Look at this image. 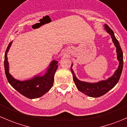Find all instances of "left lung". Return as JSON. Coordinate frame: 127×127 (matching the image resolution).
<instances>
[{
	"label": "left lung",
	"mask_w": 127,
	"mask_h": 127,
	"mask_svg": "<svg viewBox=\"0 0 127 127\" xmlns=\"http://www.w3.org/2000/svg\"><path fill=\"white\" fill-rule=\"evenodd\" d=\"M104 29L106 31V32L111 35V38L112 39V42L114 43V45L116 46L117 60L119 62L118 69L115 71L113 75L111 76V77L108 78L107 80H101V81L96 83L86 82L80 81L76 77L72 69V66L73 65L72 63L71 67V72L73 75V80H74V83H75L77 89L80 92H82L83 93L88 96L93 97V98L101 96L106 94L110 90L114 87L115 85L117 84L119 79H120L123 69V64H124L123 53L119 41L115 37L113 31L108 26V25L105 24Z\"/></svg>",
	"instance_id": "obj_1"
}]
</instances>
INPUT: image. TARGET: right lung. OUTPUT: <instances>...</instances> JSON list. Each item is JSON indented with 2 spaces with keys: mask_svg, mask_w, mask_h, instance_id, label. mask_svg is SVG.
I'll return each mask as SVG.
<instances>
[{
  "mask_svg": "<svg viewBox=\"0 0 127 127\" xmlns=\"http://www.w3.org/2000/svg\"><path fill=\"white\" fill-rule=\"evenodd\" d=\"M13 41L7 47L5 53L4 67L5 75L9 84L21 95L29 99H34L41 97L48 92L52 87L54 82V75L58 68V61L53 60L50 64L48 68L43 75H37L32 79L20 81L13 77L9 73V64L7 53Z\"/></svg>",
  "mask_w": 127,
  "mask_h": 127,
  "instance_id": "1",
  "label": "right lung"
}]
</instances>
